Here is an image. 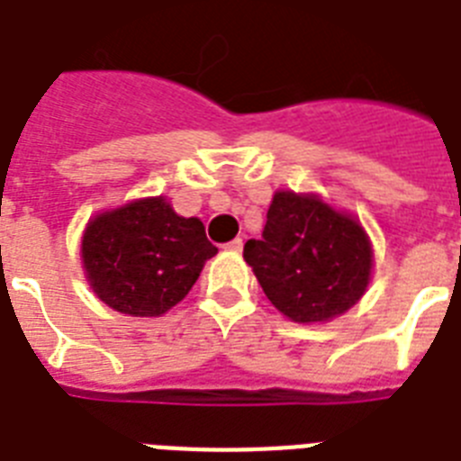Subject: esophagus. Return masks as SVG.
<instances>
[{"label": "esophagus", "instance_id": "obj_1", "mask_svg": "<svg viewBox=\"0 0 461 461\" xmlns=\"http://www.w3.org/2000/svg\"><path fill=\"white\" fill-rule=\"evenodd\" d=\"M241 249H244V239H239V237L227 244V251H231V253H241Z\"/></svg>", "mask_w": 461, "mask_h": 461}]
</instances>
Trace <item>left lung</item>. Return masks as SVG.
Listing matches in <instances>:
<instances>
[{
	"instance_id": "8db88e82",
	"label": "left lung",
	"mask_w": 461,
	"mask_h": 461,
	"mask_svg": "<svg viewBox=\"0 0 461 461\" xmlns=\"http://www.w3.org/2000/svg\"><path fill=\"white\" fill-rule=\"evenodd\" d=\"M244 260L277 311L292 322H328L368 289L371 237L351 212L318 194L275 191L263 239H249Z\"/></svg>"
}]
</instances>
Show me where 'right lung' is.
I'll return each mask as SVG.
<instances>
[{"instance_id":"1","label":"right lung","mask_w":461,"mask_h":461,"mask_svg":"<svg viewBox=\"0 0 461 461\" xmlns=\"http://www.w3.org/2000/svg\"><path fill=\"white\" fill-rule=\"evenodd\" d=\"M215 253L201 220L176 215L167 195L103 210L90 217L81 237L90 289L133 318H158L176 306Z\"/></svg>"}]
</instances>
